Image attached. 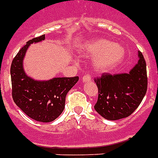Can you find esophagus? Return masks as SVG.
<instances>
[{
	"label": "esophagus",
	"mask_w": 158,
	"mask_h": 158,
	"mask_svg": "<svg viewBox=\"0 0 158 158\" xmlns=\"http://www.w3.org/2000/svg\"><path fill=\"white\" fill-rule=\"evenodd\" d=\"M91 80V76L90 74H85V75L82 77V81L84 83L89 82Z\"/></svg>",
	"instance_id": "esophagus-1"
}]
</instances>
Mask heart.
<instances>
[{"label": "heart", "instance_id": "b5f03b06", "mask_svg": "<svg viewBox=\"0 0 158 158\" xmlns=\"http://www.w3.org/2000/svg\"><path fill=\"white\" fill-rule=\"evenodd\" d=\"M88 50L92 54L98 55L94 60L95 69L108 71L116 66L125 55L122 46L106 39H96L89 45Z\"/></svg>", "mask_w": 158, "mask_h": 158}]
</instances>
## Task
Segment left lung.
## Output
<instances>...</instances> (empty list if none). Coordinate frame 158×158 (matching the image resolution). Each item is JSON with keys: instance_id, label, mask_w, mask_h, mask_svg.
I'll list each match as a JSON object with an SVG mask.
<instances>
[{"instance_id": "1", "label": "left lung", "mask_w": 158, "mask_h": 158, "mask_svg": "<svg viewBox=\"0 0 158 158\" xmlns=\"http://www.w3.org/2000/svg\"><path fill=\"white\" fill-rule=\"evenodd\" d=\"M139 61L128 73H103L95 78L98 100L94 110L106 120L116 121L132 114L148 89L147 64L141 52Z\"/></svg>"}]
</instances>
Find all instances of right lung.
Wrapping results in <instances>:
<instances>
[{"mask_svg": "<svg viewBox=\"0 0 158 158\" xmlns=\"http://www.w3.org/2000/svg\"><path fill=\"white\" fill-rule=\"evenodd\" d=\"M45 39V35L29 40L19 50L10 65L11 95L14 102L26 115L35 121L51 122L64 111L68 92L79 77L53 78L48 81H36L26 75L23 60L31 43Z\"/></svg>", "mask_w": 158, "mask_h": 158, "instance_id": "right-lung-1", "label": "right lung"}]
</instances>
